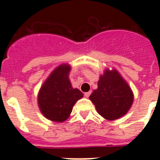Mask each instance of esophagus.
I'll use <instances>...</instances> for the list:
<instances>
[{
  "mask_svg": "<svg viewBox=\"0 0 160 160\" xmlns=\"http://www.w3.org/2000/svg\"><path fill=\"white\" fill-rule=\"evenodd\" d=\"M90 94H91V92H90V91H89V92H86L85 93V96H86L87 98H89V96L90 95Z\"/></svg>",
  "mask_w": 160,
  "mask_h": 160,
  "instance_id": "esophagus-1",
  "label": "esophagus"
}]
</instances>
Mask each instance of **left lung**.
<instances>
[{
	"label": "left lung",
	"mask_w": 160,
	"mask_h": 160,
	"mask_svg": "<svg viewBox=\"0 0 160 160\" xmlns=\"http://www.w3.org/2000/svg\"><path fill=\"white\" fill-rule=\"evenodd\" d=\"M98 113L107 120L127 114L133 103V93L128 83L115 70H107L99 78L98 89L90 94Z\"/></svg>",
	"instance_id": "8db88e82"
}]
</instances>
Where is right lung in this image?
Instances as JSON below:
<instances>
[{
    "label": "right lung",
    "instance_id": "obj_1",
    "mask_svg": "<svg viewBox=\"0 0 160 160\" xmlns=\"http://www.w3.org/2000/svg\"><path fill=\"white\" fill-rule=\"evenodd\" d=\"M69 65H61L51 73L38 94V105L43 115L53 122H64L73 105L83 97L78 89H73L69 80Z\"/></svg>",
    "mask_w": 160,
    "mask_h": 160
}]
</instances>
